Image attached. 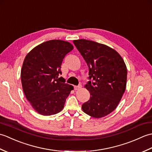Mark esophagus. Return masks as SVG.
<instances>
[{
  "mask_svg": "<svg viewBox=\"0 0 152 152\" xmlns=\"http://www.w3.org/2000/svg\"><path fill=\"white\" fill-rule=\"evenodd\" d=\"M81 88H82V86H80V85L78 86H74V90H75V91H77V90L80 89Z\"/></svg>",
  "mask_w": 152,
  "mask_h": 152,
  "instance_id": "esophagus-1",
  "label": "esophagus"
}]
</instances>
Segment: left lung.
Wrapping results in <instances>:
<instances>
[{"mask_svg":"<svg viewBox=\"0 0 152 152\" xmlns=\"http://www.w3.org/2000/svg\"><path fill=\"white\" fill-rule=\"evenodd\" d=\"M89 67V79L85 85L90 99L82 106L86 114L101 118L117 107L125 91L127 66L121 56L106 45L85 39L73 40Z\"/></svg>","mask_w":152,"mask_h":152,"instance_id":"left-lung-1","label":"left lung"}]
</instances>
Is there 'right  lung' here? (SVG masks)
Segmentation results:
<instances>
[{
    "label": "right lung",
    "mask_w": 152,
    "mask_h": 152,
    "mask_svg": "<svg viewBox=\"0 0 152 152\" xmlns=\"http://www.w3.org/2000/svg\"><path fill=\"white\" fill-rule=\"evenodd\" d=\"M73 49L69 42L51 40L38 45L25 57L21 70L22 88L38 114L54 115L63 109L74 88L59 76L64 57Z\"/></svg>",
    "instance_id": "1"
}]
</instances>
